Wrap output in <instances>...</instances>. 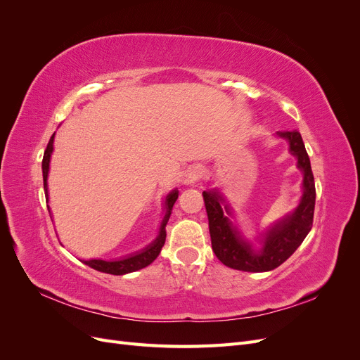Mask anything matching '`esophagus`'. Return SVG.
<instances>
[{"label":"esophagus","instance_id":"34e87169","mask_svg":"<svg viewBox=\"0 0 360 360\" xmlns=\"http://www.w3.org/2000/svg\"><path fill=\"white\" fill-rule=\"evenodd\" d=\"M202 176V171L198 167H191L186 172H184V179L183 183L186 184V186H192V184L197 183Z\"/></svg>","mask_w":360,"mask_h":360}]
</instances>
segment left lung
<instances>
[{
    "label": "left lung",
    "mask_w": 360,
    "mask_h": 360,
    "mask_svg": "<svg viewBox=\"0 0 360 360\" xmlns=\"http://www.w3.org/2000/svg\"><path fill=\"white\" fill-rule=\"evenodd\" d=\"M276 138L288 143L290 155L296 158L302 172V197L296 209L258 233L257 245L245 237L233 222L234 209L221 189H205L202 198L209 216V230L214 255L222 264L243 271H270L279 267L296 250L312 226L315 207V183L309 156L297 130L276 132Z\"/></svg>",
    "instance_id": "obj_1"
}]
</instances>
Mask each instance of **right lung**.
Listing matches in <instances>:
<instances>
[{
	"mask_svg": "<svg viewBox=\"0 0 360 360\" xmlns=\"http://www.w3.org/2000/svg\"><path fill=\"white\" fill-rule=\"evenodd\" d=\"M53 134L49 139L48 147L45 155H43V162H41V171H43V188H45V195H46V201L49 202V193H48V176H49V163H51V156L53 151ZM179 198V191L177 188H174L171 192H168V195L163 200V209H165V214L162 217V222L159 226V231L155 240H151L147 246H144L143 249L136 250V252L127 254L124 257H120L117 259H102V258H91V259H81L84 264L90 266L91 269L102 271V274H110V275H126V274H132V271L141 270L147 267L148 264L153 263V261L158 258V255L160 254L162 246L165 245V238H167V230L165 226L169 221L171 216V210L174 202L177 201ZM51 219H52V213L51 209L48 207Z\"/></svg>",
	"mask_w": 360,
	"mask_h": 360,
	"instance_id": "1",
	"label": "right lung"
}]
</instances>
